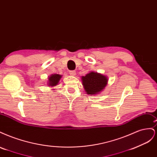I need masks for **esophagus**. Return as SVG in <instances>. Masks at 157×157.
I'll return each mask as SVG.
<instances>
[{
    "mask_svg": "<svg viewBox=\"0 0 157 157\" xmlns=\"http://www.w3.org/2000/svg\"><path fill=\"white\" fill-rule=\"evenodd\" d=\"M69 74H70V75L71 76H75L76 75V72L75 71H69Z\"/></svg>",
    "mask_w": 157,
    "mask_h": 157,
    "instance_id": "34e87169",
    "label": "esophagus"
}]
</instances>
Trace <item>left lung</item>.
<instances>
[{
    "instance_id": "1",
    "label": "left lung",
    "mask_w": 157,
    "mask_h": 157,
    "mask_svg": "<svg viewBox=\"0 0 157 157\" xmlns=\"http://www.w3.org/2000/svg\"><path fill=\"white\" fill-rule=\"evenodd\" d=\"M85 92L88 95L99 94L105 89L108 83L106 76L94 71H90L81 78Z\"/></svg>"
}]
</instances>
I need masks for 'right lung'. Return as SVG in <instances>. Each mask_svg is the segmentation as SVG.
Wrapping results in <instances>:
<instances>
[{"instance_id":"add662e5","label":"right lung","mask_w":157,"mask_h":157,"mask_svg":"<svg viewBox=\"0 0 157 157\" xmlns=\"http://www.w3.org/2000/svg\"><path fill=\"white\" fill-rule=\"evenodd\" d=\"M61 77H62V75H60L58 74H52L50 76H49L47 84H48V86L50 87L56 86V85H58L59 84V82Z\"/></svg>"}]
</instances>
